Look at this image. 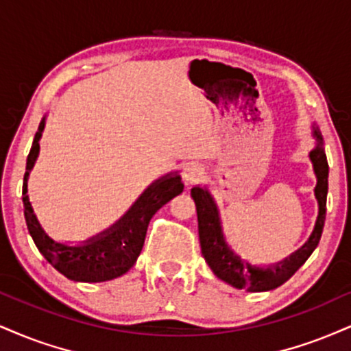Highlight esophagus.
I'll list each match as a JSON object with an SVG mask.
<instances>
[{
    "instance_id": "1",
    "label": "esophagus",
    "mask_w": 351,
    "mask_h": 351,
    "mask_svg": "<svg viewBox=\"0 0 351 351\" xmlns=\"http://www.w3.org/2000/svg\"><path fill=\"white\" fill-rule=\"evenodd\" d=\"M201 175H202L201 168L196 167V165H191V167H188L186 171H184V180H186V183H193V181H196Z\"/></svg>"
}]
</instances>
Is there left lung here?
Here are the masks:
<instances>
[{
    "label": "left lung",
    "mask_w": 351,
    "mask_h": 351,
    "mask_svg": "<svg viewBox=\"0 0 351 351\" xmlns=\"http://www.w3.org/2000/svg\"><path fill=\"white\" fill-rule=\"evenodd\" d=\"M312 129H314L315 149L309 154V158L314 165L315 176H317V184L314 189L315 199L319 202L317 222H315L314 232H312L309 240L298 252H294L293 255L280 261V263L263 268L242 260V256H239L226 242L217 206L210 193L201 186H194L191 189V196L196 202L197 210V229H199L202 256L219 280L229 282L230 286L237 289L248 291V293L274 289L288 281L306 263L311 253L319 245L325 222V206H327L328 163L327 157H325L320 130L315 125H312Z\"/></svg>",
    "instance_id": "obj_1"
}]
</instances>
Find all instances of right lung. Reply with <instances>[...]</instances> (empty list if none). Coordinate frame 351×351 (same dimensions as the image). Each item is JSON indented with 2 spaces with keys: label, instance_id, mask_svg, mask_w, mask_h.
I'll return each instance as SVG.
<instances>
[{
  "label": "right lung",
  "instance_id": "add662e5",
  "mask_svg": "<svg viewBox=\"0 0 351 351\" xmlns=\"http://www.w3.org/2000/svg\"><path fill=\"white\" fill-rule=\"evenodd\" d=\"M44 128L45 117L40 121L31 152L27 155L23 184L24 217L34 243L45 256V260L71 281L101 282L122 276L134 267L137 256L141 255L147 227L154 214L168 201L183 193L184 186L181 183V176L173 173L152 183L119 221L96 237H91L80 245L57 242L42 229L27 196V178L39 157V141Z\"/></svg>",
  "mask_w": 351,
  "mask_h": 351
}]
</instances>
